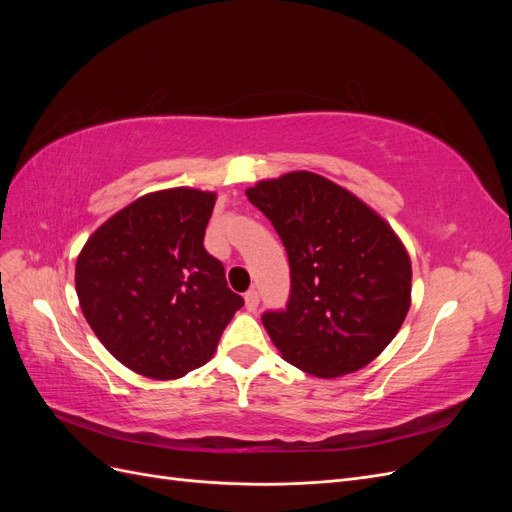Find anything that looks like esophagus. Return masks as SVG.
<instances>
[{
    "instance_id": "1",
    "label": "esophagus",
    "mask_w": 512,
    "mask_h": 512,
    "mask_svg": "<svg viewBox=\"0 0 512 512\" xmlns=\"http://www.w3.org/2000/svg\"><path fill=\"white\" fill-rule=\"evenodd\" d=\"M258 303H260V297H258V290L256 288H252V290H247L245 292V307L250 309V312H256V307H258Z\"/></svg>"
}]
</instances>
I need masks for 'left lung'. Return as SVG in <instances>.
<instances>
[{"label":"left lung","mask_w":512,"mask_h":512,"mask_svg":"<svg viewBox=\"0 0 512 512\" xmlns=\"http://www.w3.org/2000/svg\"><path fill=\"white\" fill-rule=\"evenodd\" d=\"M245 194L288 254L286 309L262 314L282 359L318 378L374 361L410 309L412 267L393 228L354 194L307 170L260 181Z\"/></svg>","instance_id":"left-lung-1"}]
</instances>
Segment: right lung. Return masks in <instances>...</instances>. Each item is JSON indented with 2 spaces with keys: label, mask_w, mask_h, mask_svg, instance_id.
Masks as SVG:
<instances>
[{
  "label": "right lung",
  "mask_w": 512,
  "mask_h": 512,
  "mask_svg": "<svg viewBox=\"0 0 512 512\" xmlns=\"http://www.w3.org/2000/svg\"><path fill=\"white\" fill-rule=\"evenodd\" d=\"M213 192L173 188L134 200L91 235L76 294L104 348L153 380L205 365L243 297L205 250Z\"/></svg>",
  "instance_id": "obj_1"
}]
</instances>
